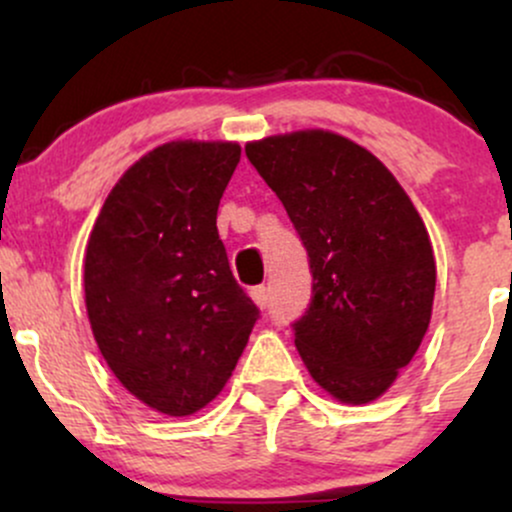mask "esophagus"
I'll use <instances>...</instances> for the list:
<instances>
[{
  "label": "esophagus",
  "mask_w": 512,
  "mask_h": 512,
  "mask_svg": "<svg viewBox=\"0 0 512 512\" xmlns=\"http://www.w3.org/2000/svg\"><path fill=\"white\" fill-rule=\"evenodd\" d=\"M250 298L255 301V305L260 310L267 308L269 303V293H267V286H255V289H250Z\"/></svg>",
  "instance_id": "obj_1"
}]
</instances>
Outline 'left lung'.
<instances>
[{"mask_svg": "<svg viewBox=\"0 0 512 512\" xmlns=\"http://www.w3.org/2000/svg\"><path fill=\"white\" fill-rule=\"evenodd\" d=\"M310 257L313 298L293 322L313 380L344 404L390 390L419 351L436 293L428 231L368 149L327 129L245 146Z\"/></svg>", "mask_w": 512, "mask_h": 512, "instance_id": "left-lung-1", "label": "left lung"}]
</instances>
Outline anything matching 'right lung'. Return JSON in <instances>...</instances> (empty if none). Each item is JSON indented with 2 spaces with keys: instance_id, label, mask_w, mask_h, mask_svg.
I'll use <instances>...</instances> for the list:
<instances>
[{
  "instance_id": "right-lung-1",
  "label": "right lung",
  "mask_w": 512,
  "mask_h": 512,
  "mask_svg": "<svg viewBox=\"0 0 512 512\" xmlns=\"http://www.w3.org/2000/svg\"><path fill=\"white\" fill-rule=\"evenodd\" d=\"M238 161L236 142L156 146L115 182L88 236L93 337L125 390L161 414L207 407L260 317L216 231Z\"/></svg>"
}]
</instances>
